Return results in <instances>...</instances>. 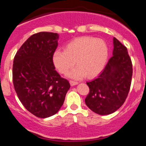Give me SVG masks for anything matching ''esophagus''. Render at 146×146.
Masks as SVG:
<instances>
[{"label": "esophagus", "mask_w": 146, "mask_h": 146, "mask_svg": "<svg viewBox=\"0 0 146 146\" xmlns=\"http://www.w3.org/2000/svg\"><path fill=\"white\" fill-rule=\"evenodd\" d=\"M69 82H70V85L72 86H76V85L78 84V82H76V81H73V80H70V81H69Z\"/></svg>", "instance_id": "1"}]
</instances>
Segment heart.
Returning <instances> with one entry per match:
<instances>
[{
	"label": "heart",
	"instance_id": "1",
	"mask_svg": "<svg viewBox=\"0 0 146 146\" xmlns=\"http://www.w3.org/2000/svg\"><path fill=\"white\" fill-rule=\"evenodd\" d=\"M109 55V49L104 40L94 37H82L67 44L64 51L56 50L52 61L61 74H66L74 66L68 76L74 79H81L86 75L92 77L104 69Z\"/></svg>",
	"mask_w": 146,
	"mask_h": 146
}]
</instances>
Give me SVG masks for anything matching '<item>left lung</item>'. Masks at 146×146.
Returning <instances> with one entry per match:
<instances>
[{
	"mask_svg": "<svg viewBox=\"0 0 146 146\" xmlns=\"http://www.w3.org/2000/svg\"><path fill=\"white\" fill-rule=\"evenodd\" d=\"M113 56L97 77L87 85L90 91L85 102L99 115L115 112L128 96L132 77V64L127 49L113 38Z\"/></svg>",
	"mask_w": 146,
	"mask_h": 146,
	"instance_id": "left-lung-1",
	"label": "left lung"
}]
</instances>
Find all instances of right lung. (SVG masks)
<instances>
[{
    "label": "right lung",
    "instance_id": "1",
    "mask_svg": "<svg viewBox=\"0 0 146 146\" xmlns=\"http://www.w3.org/2000/svg\"><path fill=\"white\" fill-rule=\"evenodd\" d=\"M58 38V33L51 32L35 33L24 42L14 58L13 84L17 95L25 109L38 118L57 113L70 88L52 61Z\"/></svg>",
    "mask_w": 146,
    "mask_h": 146
}]
</instances>
